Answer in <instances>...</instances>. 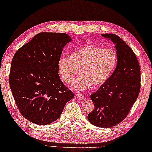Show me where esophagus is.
Masks as SVG:
<instances>
[{
  "label": "esophagus",
  "instance_id": "1",
  "mask_svg": "<svg viewBox=\"0 0 152 152\" xmlns=\"http://www.w3.org/2000/svg\"><path fill=\"white\" fill-rule=\"evenodd\" d=\"M76 97H77L78 99H80V100H82V99H84V95L83 94H81V93H79V94H77L76 95Z\"/></svg>",
  "mask_w": 152,
  "mask_h": 152
}]
</instances>
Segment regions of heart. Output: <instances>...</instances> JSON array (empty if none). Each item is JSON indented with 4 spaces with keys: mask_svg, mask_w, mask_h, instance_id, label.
<instances>
[{
    "mask_svg": "<svg viewBox=\"0 0 152 152\" xmlns=\"http://www.w3.org/2000/svg\"><path fill=\"white\" fill-rule=\"evenodd\" d=\"M117 62V55L111 48H102L93 44L81 45L74 49L70 57H61L57 70L64 82L70 83L80 69L82 75L71 83L77 91H84L104 84L111 75Z\"/></svg>",
    "mask_w": 152,
    "mask_h": 152,
    "instance_id": "1",
    "label": "heart"
}]
</instances>
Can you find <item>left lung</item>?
<instances>
[{
    "label": "left lung",
    "mask_w": 152,
    "mask_h": 152,
    "mask_svg": "<svg viewBox=\"0 0 152 152\" xmlns=\"http://www.w3.org/2000/svg\"><path fill=\"white\" fill-rule=\"evenodd\" d=\"M115 45L117 66L113 74L91 99L93 111L88 120L93 125L109 128L126 117L140 93V69L132 49L117 35L102 34Z\"/></svg>",
    "instance_id": "1"
}]
</instances>
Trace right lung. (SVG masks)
<instances>
[{"label":"right lung","mask_w":152,"mask_h":152,"mask_svg":"<svg viewBox=\"0 0 152 152\" xmlns=\"http://www.w3.org/2000/svg\"><path fill=\"white\" fill-rule=\"evenodd\" d=\"M71 41L66 33L41 32L14 55L10 86L19 111L30 122L41 125L55 122L73 98L57 70L64 47Z\"/></svg>","instance_id":"add662e5"}]
</instances>
